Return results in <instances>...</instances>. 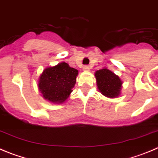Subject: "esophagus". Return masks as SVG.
<instances>
[{
    "instance_id": "obj_1",
    "label": "esophagus",
    "mask_w": 158,
    "mask_h": 158,
    "mask_svg": "<svg viewBox=\"0 0 158 158\" xmlns=\"http://www.w3.org/2000/svg\"><path fill=\"white\" fill-rule=\"evenodd\" d=\"M82 69H83V71H89V67L88 65H84V66L82 67Z\"/></svg>"
}]
</instances>
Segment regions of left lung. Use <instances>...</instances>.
<instances>
[{
    "mask_svg": "<svg viewBox=\"0 0 158 158\" xmlns=\"http://www.w3.org/2000/svg\"><path fill=\"white\" fill-rule=\"evenodd\" d=\"M97 85L103 95L109 98H116L120 94L122 82L120 78L106 69L95 72Z\"/></svg>",
    "mask_w": 158,
    "mask_h": 158,
    "instance_id": "1",
    "label": "left lung"
}]
</instances>
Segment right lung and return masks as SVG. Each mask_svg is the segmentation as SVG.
<instances>
[{"instance_id": "1", "label": "right lung", "mask_w": 158, "mask_h": 158, "mask_svg": "<svg viewBox=\"0 0 158 158\" xmlns=\"http://www.w3.org/2000/svg\"><path fill=\"white\" fill-rule=\"evenodd\" d=\"M78 71L67 63L45 69L39 79L38 87L44 98L52 102H63L72 92Z\"/></svg>"}]
</instances>
